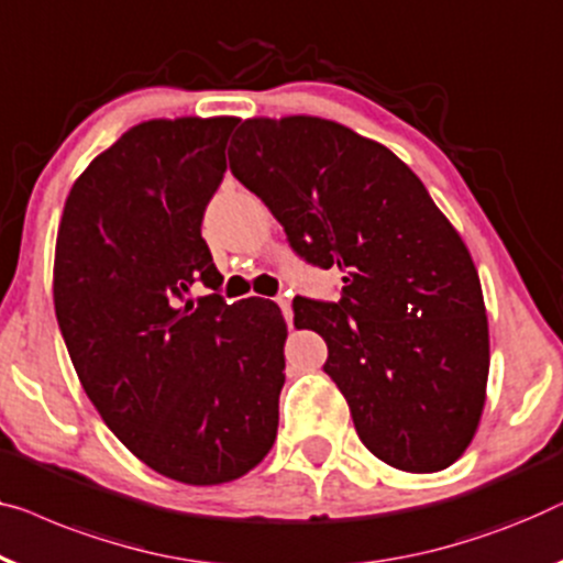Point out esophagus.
<instances>
[{
    "label": "esophagus",
    "instance_id": "obj_1",
    "mask_svg": "<svg viewBox=\"0 0 563 563\" xmlns=\"http://www.w3.org/2000/svg\"><path fill=\"white\" fill-rule=\"evenodd\" d=\"M276 305L282 307V314H284V320L291 322V301H289V297H287V295H279V297H276Z\"/></svg>",
    "mask_w": 563,
    "mask_h": 563
}]
</instances>
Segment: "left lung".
Segmentation results:
<instances>
[{"mask_svg":"<svg viewBox=\"0 0 563 563\" xmlns=\"http://www.w3.org/2000/svg\"><path fill=\"white\" fill-rule=\"evenodd\" d=\"M228 159L305 262L345 272L338 301L295 299V324L328 342L361 442L396 470L450 467L483 413L490 340L477 268L427 187L317 117L243 121Z\"/></svg>","mask_w":563,"mask_h":563,"instance_id":"1","label":"left lung"}]
</instances>
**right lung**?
I'll return each instance as SVG.
<instances>
[{"label":"right lung","mask_w":563,"mask_h":563,"mask_svg":"<svg viewBox=\"0 0 563 563\" xmlns=\"http://www.w3.org/2000/svg\"><path fill=\"white\" fill-rule=\"evenodd\" d=\"M235 119L129 129L70 187L55 243V314L80 386L146 467L221 485L279 427L287 324L268 299L228 305L200 225ZM195 280L213 296L187 300Z\"/></svg>","instance_id":"obj_1"}]
</instances>
